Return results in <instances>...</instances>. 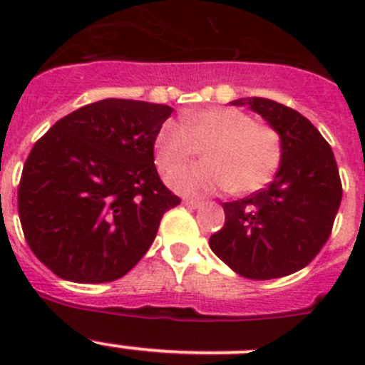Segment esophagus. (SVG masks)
<instances>
[{"instance_id":"34e87169","label":"esophagus","mask_w":365,"mask_h":365,"mask_svg":"<svg viewBox=\"0 0 365 365\" xmlns=\"http://www.w3.org/2000/svg\"><path fill=\"white\" fill-rule=\"evenodd\" d=\"M183 205L189 206V208H200V206L203 205V201H200V200H185V201H183Z\"/></svg>"}]
</instances>
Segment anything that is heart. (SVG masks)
Returning a JSON list of instances; mask_svg holds the SVG:
<instances>
[{
    "instance_id": "obj_1",
    "label": "heart",
    "mask_w": 365,
    "mask_h": 365,
    "mask_svg": "<svg viewBox=\"0 0 365 365\" xmlns=\"http://www.w3.org/2000/svg\"><path fill=\"white\" fill-rule=\"evenodd\" d=\"M203 148L205 162L168 176L173 190L183 196H206L227 189L233 194L261 189L277 171L281 135L274 127L254 123L235 108H210L183 113L180 125L165 120L157 130L153 152L160 171L168 173Z\"/></svg>"
}]
</instances>
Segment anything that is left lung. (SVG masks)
<instances>
[{
    "instance_id": "8db88e82",
    "label": "left lung",
    "mask_w": 365,
    "mask_h": 365,
    "mask_svg": "<svg viewBox=\"0 0 365 365\" xmlns=\"http://www.w3.org/2000/svg\"><path fill=\"white\" fill-rule=\"evenodd\" d=\"M247 106L281 135L274 182L252 196L224 203L226 222L210 249L238 275L256 281L284 277L307 267L329 240L342 189L336 157L318 128L292 108L263 97Z\"/></svg>"
}]
</instances>
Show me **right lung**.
Returning a JSON list of instances; mask_svg holds the SVG:
<instances>
[{"label": "right lung", "instance_id": "1", "mask_svg": "<svg viewBox=\"0 0 365 365\" xmlns=\"http://www.w3.org/2000/svg\"><path fill=\"white\" fill-rule=\"evenodd\" d=\"M173 109L106 98L58 120L26 160L17 200L26 242L58 277H123L180 205L160 182L153 143Z\"/></svg>", "mask_w": 365, "mask_h": 365}]
</instances>
